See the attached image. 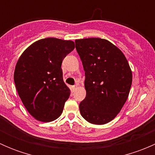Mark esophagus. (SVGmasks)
<instances>
[{
	"label": "esophagus",
	"instance_id": "34e87169",
	"mask_svg": "<svg viewBox=\"0 0 155 155\" xmlns=\"http://www.w3.org/2000/svg\"><path fill=\"white\" fill-rule=\"evenodd\" d=\"M76 87H77V85H73V86H72V89H73V91H76Z\"/></svg>",
	"mask_w": 155,
	"mask_h": 155
}]
</instances>
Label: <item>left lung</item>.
<instances>
[{"instance_id":"obj_1","label":"left lung","mask_w":155,"mask_h":155,"mask_svg":"<svg viewBox=\"0 0 155 155\" xmlns=\"http://www.w3.org/2000/svg\"><path fill=\"white\" fill-rule=\"evenodd\" d=\"M85 70L86 97L79 104L82 116L91 124L112 121L125 104L132 84V72L122 51L101 38L76 40Z\"/></svg>"}]
</instances>
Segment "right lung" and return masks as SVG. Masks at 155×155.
I'll list each match as a JSON object with an SVG mask.
<instances>
[{"label": "right lung", "instance_id": "add662e5", "mask_svg": "<svg viewBox=\"0 0 155 155\" xmlns=\"http://www.w3.org/2000/svg\"><path fill=\"white\" fill-rule=\"evenodd\" d=\"M75 48L71 40L42 39L26 48L18 58L14 82L28 112L43 122L57 119L70 90L63 80L61 64Z\"/></svg>", "mask_w": 155, "mask_h": 155}]
</instances>
